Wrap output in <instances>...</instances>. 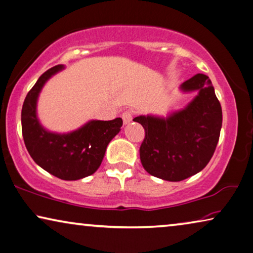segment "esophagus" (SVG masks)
<instances>
[{
    "label": "esophagus",
    "instance_id": "1",
    "mask_svg": "<svg viewBox=\"0 0 253 253\" xmlns=\"http://www.w3.org/2000/svg\"><path fill=\"white\" fill-rule=\"evenodd\" d=\"M132 116H133V112L130 111V109H126L122 113V120L124 124L130 123L132 121Z\"/></svg>",
    "mask_w": 253,
    "mask_h": 253
}]
</instances>
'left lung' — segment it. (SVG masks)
Returning a JSON list of instances; mask_svg holds the SVG:
<instances>
[{"label": "left lung", "mask_w": 253, "mask_h": 253, "mask_svg": "<svg viewBox=\"0 0 253 253\" xmlns=\"http://www.w3.org/2000/svg\"><path fill=\"white\" fill-rule=\"evenodd\" d=\"M184 91L199 94L182 111L168 119L137 116L145 129L140 161L154 177L181 181L207 167L217 147L222 124L220 102L210 79L196 74L181 84Z\"/></svg>", "instance_id": "left-lung-1"}]
</instances>
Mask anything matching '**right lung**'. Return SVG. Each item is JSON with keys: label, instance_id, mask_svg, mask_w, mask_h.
I'll use <instances>...</instances> for the list:
<instances>
[{"label": "right lung", "instance_id": "add662e5", "mask_svg": "<svg viewBox=\"0 0 253 253\" xmlns=\"http://www.w3.org/2000/svg\"><path fill=\"white\" fill-rule=\"evenodd\" d=\"M63 65L47 69L29 90L21 109V130L29 155L42 169L63 180H79L100 167L109 141L120 132L123 121H91L67 134L43 129L36 118V101L44 83Z\"/></svg>", "mask_w": 253, "mask_h": 253}]
</instances>
